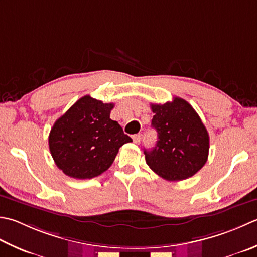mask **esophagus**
Listing matches in <instances>:
<instances>
[{"label": "esophagus", "instance_id": "34e87169", "mask_svg": "<svg viewBox=\"0 0 257 257\" xmlns=\"http://www.w3.org/2000/svg\"><path fill=\"white\" fill-rule=\"evenodd\" d=\"M142 137H143L142 134H137V135H134L133 136V139H134V142L136 144H139L140 140H142Z\"/></svg>", "mask_w": 257, "mask_h": 257}]
</instances>
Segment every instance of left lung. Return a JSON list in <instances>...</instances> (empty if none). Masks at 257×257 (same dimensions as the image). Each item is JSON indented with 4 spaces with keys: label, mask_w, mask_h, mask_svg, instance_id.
<instances>
[{
    "label": "left lung",
    "mask_w": 257,
    "mask_h": 257,
    "mask_svg": "<svg viewBox=\"0 0 257 257\" xmlns=\"http://www.w3.org/2000/svg\"><path fill=\"white\" fill-rule=\"evenodd\" d=\"M152 127L158 140L145 149L146 163L169 182L192 177L207 162L209 136L198 113L186 100L176 97L164 104H152Z\"/></svg>",
    "instance_id": "8db88e82"
}]
</instances>
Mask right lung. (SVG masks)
Wrapping results in <instances>:
<instances>
[{
  "instance_id": "obj_1",
  "label": "right lung",
  "mask_w": 257,
  "mask_h": 257,
  "mask_svg": "<svg viewBox=\"0 0 257 257\" xmlns=\"http://www.w3.org/2000/svg\"><path fill=\"white\" fill-rule=\"evenodd\" d=\"M113 103L90 95L80 98L54 122L49 148L59 169L75 179H91L105 172L122 145L133 142L110 119Z\"/></svg>"
}]
</instances>
